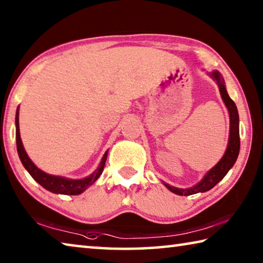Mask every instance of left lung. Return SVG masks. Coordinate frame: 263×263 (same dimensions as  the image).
Wrapping results in <instances>:
<instances>
[{
  "label": "left lung",
  "instance_id": "left-lung-1",
  "mask_svg": "<svg viewBox=\"0 0 263 263\" xmlns=\"http://www.w3.org/2000/svg\"><path fill=\"white\" fill-rule=\"evenodd\" d=\"M211 77L216 80L219 87V91L221 95V99L224 101L225 105L228 106L229 114H230V138H229V145L228 149L224 154V157L220 159V161L218 162L211 171L208 172V174L204 176V179L194 186L188 189H179L175 186H172L169 184L164 183V185L176 195L180 196H189L198 193H205V191L212 189L218 182L224 179V176L228 174L229 171L233 167L239 155L240 151V136H239V114L237 105L234 102L231 100L228 91H226L224 80L220 77L219 72H213Z\"/></svg>",
  "mask_w": 263,
  "mask_h": 263
}]
</instances>
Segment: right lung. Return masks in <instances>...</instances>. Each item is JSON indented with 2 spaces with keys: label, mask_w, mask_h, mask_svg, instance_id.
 <instances>
[{
  "label": "right lung",
  "mask_w": 263,
  "mask_h": 263,
  "mask_svg": "<svg viewBox=\"0 0 263 263\" xmlns=\"http://www.w3.org/2000/svg\"><path fill=\"white\" fill-rule=\"evenodd\" d=\"M16 144H17V152H18L20 159L29 174L33 177V179L38 182L39 184L48 191L54 194H62V195H79L83 193L89 185H91L94 182L99 179L104 169V164L106 161V157H108V152H105L102 161L100 163L99 168L92 173L90 176L86 177L82 180H69L65 179L61 176H53L50 174H46L41 169L37 168V166L31 161V159L28 157L25 149L22 144L21 135H20V125H18V109L16 112Z\"/></svg>",
  "instance_id": "right-lung-1"
}]
</instances>
